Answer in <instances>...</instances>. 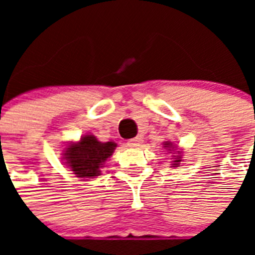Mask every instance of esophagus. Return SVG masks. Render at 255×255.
<instances>
[{
    "instance_id": "1",
    "label": "esophagus",
    "mask_w": 255,
    "mask_h": 255,
    "mask_svg": "<svg viewBox=\"0 0 255 255\" xmlns=\"http://www.w3.org/2000/svg\"><path fill=\"white\" fill-rule=\"evenodd\" d=\"M143 143V139H141V137H139V136H137V137H133V139H131V140H128V147H132V148H135V147H139L140 144Z\"/></svg>"
}]
</instances>
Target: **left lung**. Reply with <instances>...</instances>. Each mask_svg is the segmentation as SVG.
Returning a JSON list of instances; mask_svg holds the SVG:
<instances>
[{
    "label": "left lung",
    "mask_w": 255,
    "mask_h": 255,
    "mask_svg": "<svg viewBox=\"0 0 255 255\" xmlns=\"http://www.w3.org/2000/svg\"><path fill=\"white\" fill-rule=\"evenodd\" d=\"M164 148H165V149H168V151L173 152L174 149H177V145H174V144L169 143V141H165V143H164ZM172 159H173V161H172V165H173V167H180V163H181V152L178 151L177 155L173 156Z\"/></svg>",
    "instance_id": "left-lung-1"
}]
</instances>
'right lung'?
Here are the masks:
<instances>
[{"mask_svg":"<svg viewBox=\"0 0 255 255\" xmlns=\"http://www.w3.org/2000/svg\"><path fill=\"white\" fill-rule=\"evenodd\" d=\"M118 147L114 141L102 143L94 135L82 136L77 143H70L63 151V163L77 177L94 178L100 176L104 163Z\"/></svg>","mask_w":255,"mask_h":255,"instance_id":"obj_1","label":"right lung"}]
</instances>
